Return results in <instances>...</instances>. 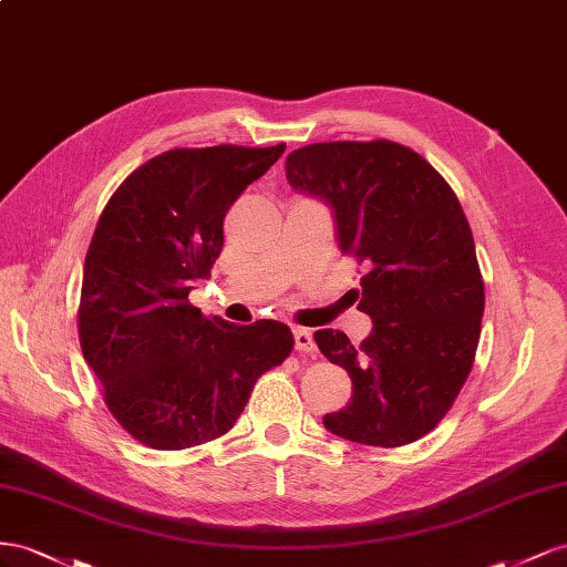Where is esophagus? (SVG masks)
<instances>
[{
    "label": "esophagus",
    "mask_w": 567,
    "mask_h": 567,
    "mask_svg": "<svg viewBox=\"0 0 567 567\" xmlns=\"http://www.w3.org/2000/svg\"><path fill=\"white\" fill-rule=\"evenodd\" d=\"M295 347L301 353H313L316 351V342H313V334L306 330V328H295Z\"/></svg>",
    "instance_id": "esophagus-1"
}]
</instances>
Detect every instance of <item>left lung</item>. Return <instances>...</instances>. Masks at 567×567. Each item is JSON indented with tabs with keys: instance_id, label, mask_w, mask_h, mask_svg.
Masks as SVG:
<instances>
[{
	"instance_id": "8db88e82",
	"label": "left lung",
	"mask_w": 567,
	"mask_h": 567,
	"mask_svg": "<svg viewBox=\"0 0 567 567\" xmlns=\"http://www.w3.org/2000/svg\"><path fill=\"white\" fill-rule=\"evenodd\" d=\"M285 171L330 206L339 249L365 270L359 309L373 320L359 347L339 330L313 334L353 384L322 425L368 446L411 444L446 415L475 361L484 282L471 225L444 177L390 140L309 144Z\"/></svg>"
}]
</instances>
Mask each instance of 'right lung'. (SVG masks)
<instances>
[{
  "label": "right lung",
  "instance_id": "obj_1",
  "mask_svg": "<svg viewBox=\"0 0 567 567\" xmlns=\"http://www.w3.org/2000/svg\"><path fill=\"white\" fill-rule=\"evenodd\" d=\"M285 152L218 144L150 158L113 192L85 256L78 332L113 417L158 451L228 432L256 380L295 347L285 322L233 326L189 303L223 218Z\"/></svg>",
  "mask_w": 567,
  "mask_h": 567
}]
</instances>
